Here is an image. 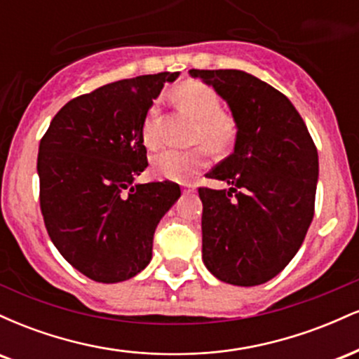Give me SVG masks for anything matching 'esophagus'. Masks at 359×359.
I'll list each match as a JSON object with an SVG mask.
<instances>
[{"instance_id": "obj_1", "label": "esophagus", "mask_w": 359, "mask_h": 359, "mask_svg": "<svg viewBox=\"0 0 359 359\" xmlns=\"http://www.w3.org/2000/svg\"><path fill=\"white\" fill-rule=\"evenodd\" d=\"M194 191H196V187H194L192 184H185L184 187H182V192H184V194H192Z\"/></svg>"}]
</instances>
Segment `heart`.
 Masks as SVG:
<instances>
[{
	"label": "heart",
	"instance_id": "heart-1",
	"mask_svg": "<svg viewBox=\"0 0 359 359\" xmlns=\"http://www.w3.org/2000/svg\"><path fill=\"white\" fill-rule=\"evenodd\" d=\"M175 100L185 113L197 119L192 143L219 148L233 137L231 119L221 113V101L212 88L201 82H187L175 90ZM143 143L155 148L160 143V101H155L147 111L142 126ZM208 163L204 148L192 150H167L151 156V170L155 175L170 180H189Z\"/></svg>",
	"mask_w": 359,
	"mask_h": 359
}]
</instances>
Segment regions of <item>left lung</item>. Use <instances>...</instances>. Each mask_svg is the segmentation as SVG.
<instances>
[{"label":"left lung","mask_w":359,"mask_h":359,"mask_svg":"<svg viewBox=\"0 0 359 359\" xmlns=\"http://www.w3.org/2000/svg\"><path fill=\"white\" fill-rule=\"evenodd\" d=\"M189 76L226 101L236 126L233 154L209 172L229 189H199L203 259L221 282L253 287L297 255L314 217L319 158L290 100L245 71Z\"/></svg>","instance_id":"left-lung-1"}]
</instances>
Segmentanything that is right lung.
<instances>
[{
  "instance_id": "obj_1",
  "label": "right lung",
  "mask_w": 359,
  "mask_h": 359,
  "mask_svg": "<svg viewBox=\"0 0 359 359\" xmlns=\"http://www.w3.org/2000/svg\"><path fill=\"white\" fill-rule=\"evenodd\" d=\"M180 72L125 79L69 101L39 147L40 209L48 236L94 282L135 277L151 259L154 233L179 184H138L148 167L142 126L165 82Z\"/></svg>"
}]
</instances>
